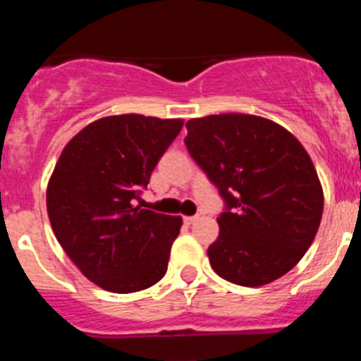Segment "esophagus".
Wrapping results in <instances>:
<instances>
[{"label": "esophagus", "instance_id": "34e87169", "mask_svg": "<svg viewBox=\"0 0 361 361\" xmlns=\"http://www.w3.org/2000/svg\"><path fill=\"white\" fill-rule=\"evenodd\" d=\"M197 220H199V215H193V216H184V222H186L188 226H190V224H195Z\"/></svg>", "mask_w": 361, "mask_h": 361}]
</instances>
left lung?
Here are the masks:
<instances>
[{"mask_svg": "<svg viewBox=\"0 0 361 361\" xmlns=\"http://www.w3.org/2000/svg\"><path fill=\"white\" fill-rule=\"evenodd\" d=\"M188 152L224 212L208 247L216 275L258 288L291 271L317 237L324 193L298 139L269 119L222 114L186 123Z\"/></svg>", "mask_w": 361, "mask_h": 361, "instance_id": "left-lung-1", "label": "left lung"}]
</instances>
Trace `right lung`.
Instances as JSON below:
<instances>
[{
    "mask_svg": "<svg viewBox=\"0 0 361 361\" xmlns=\"http://www.w3.org/2000/svg\"><path fill=\"white\" fill-rule=\"evenodd\" d=\"M180 130V119L111 116L88 124L63 149L47 190L50 224L99 288L135 293L166 275L183 219L135 202Z\"/></svg>",
    "mask_w": 361,
    "mask_h": 361,
    "instance_id": "obj_1",
    "label": "right lung"
}]
</instances>
